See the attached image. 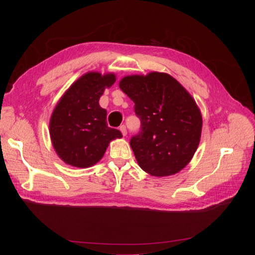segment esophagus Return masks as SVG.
<instances>
[{
  "mask_svg": "<svg viewBox=\"0 0 255 255\" xmlns=\"http://www.w3.org/2000/svg\"><path fill=\"white\" fill-rule=\"evenodd\" d=\"M119 129H120V132L122 133L123 136H127L128 130H127V127H126V126H121V127L119 128Z\"/></svg>",
  "mask_w": 255,
  "mask_h": 255,
  "instance_id": "1",
  "label": "esophagus"
}]
</instances>
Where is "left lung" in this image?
<instances>
[{"label":"left lung","instance_id":"left-lung-1","mask_svg":"<svg viewBox=\"0 0 255 255\" xmlns=\"http://www.w3.org/2000/svg\"><path fill=\"white\" fill-rule=\"evenodd\" d=\"M120 89L135 103L141 132L129 143L139 167L153 176L180 172L194 157L202 132L195 99L170 74L127 75Z\"/></svg>","mask_w":255,"mask_h":255}]
</instances>
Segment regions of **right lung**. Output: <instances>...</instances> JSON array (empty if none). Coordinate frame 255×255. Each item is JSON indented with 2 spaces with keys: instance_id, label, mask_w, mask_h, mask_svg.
Listing matches in <instances>:
<instances>
[{
  "instance_id": "right-lung-1",
  "label": "right lung",
  "mask_w": 255,
  "mask_h": 255,
  "mask_svg": "<svg viewBox=\"0 0 255 255\" xmlns=\"http://www.w3.org/2000/svg\"><path fill=\"white\" fill-rule=\"evenodd\" d=\"M116 82L115 73L90 71L76 80L55 105L50 118V137L58 157L78 168H88L101 159L120 130L106 123V110L99 100Z\"/></svg>"
}]
</instances>
